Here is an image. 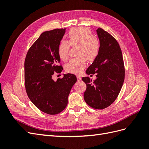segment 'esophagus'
<instances>
[{"label":"esophagus","instance_id":"34e87169","mask_svg":"<svg viewBox=\"0 0 149 149\" xmlns=\"http://www.w3.org/2000/svg\"><path fill=\"white\" fill-rule=\"evenodd\" d=\"M76 77H77V80H78V81H81V78L80 76H76Z\"/></svg>","mask_w":149,"mask_h":149}]
</instances>
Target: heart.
Segmentation results:
<instances>
[{"instance_id": "obj_1", "label": "heart", "mask_w": 149, "mask_h": 149, "mask_svg": "<svg viewBox=\"0 0 149 149\" xmlns=\"http://www.w3.org/2000/svg\"><path fill=\"white\" fill-rule=\"evenodd\" d=\"M68 41L62 40L58 45V55L63 61L69 57L70 46H78L76 55L65 65L68 73L79 74L86 66V59L89 61L96 60L100 52L101 44L99 39L93 36L91 31L86 27H75L68 33Z\"/></svg>"}]
</instances>
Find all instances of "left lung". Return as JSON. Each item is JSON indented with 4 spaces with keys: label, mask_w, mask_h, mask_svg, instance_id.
I'll list each match as a JSON object with an SVG mask.
<instances>
[{
    "label": "left lung",
    "mask_w": 149,
    "mask_h": 149,
    "mask_svg": "<svg viewBox=\"0 0 149 149\" xmlns=\"http://www.w3.org/2000/svg\"><path fill=\"white\" fill-rule=\"evenodd\" d=\"M100 52L86 70L88 74H96L92 81L89 77L82 78L86 84L84 93L85 102L94 109H102L109 106L118 97L125 77L123 53L117 40L106 31L99 28Z\"/></svg>",
    "instance_id": "obj_1"
}]
</instances>
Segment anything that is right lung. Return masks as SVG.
Returning <instances> with one entry per match:
<instances>
[{"mask_svg": "<svg viewBox=\"0 0 149 149\" xmlns=\"http://www.w3.org/2000/svg\"><path fill=\"white\" fill-rule=\"evenodd\" d=\"M65 29L42 33L29 48L25 60V86L28 97L41 111L50 115L59 114L68 104V97L77 81L73 74H64L53 81L54 73H60L58 47Z\"/></svg>", "mask_w": 149, "mask_h": 149, "instance_id": "add662e5", "label": "right lung"}]
</instances>
